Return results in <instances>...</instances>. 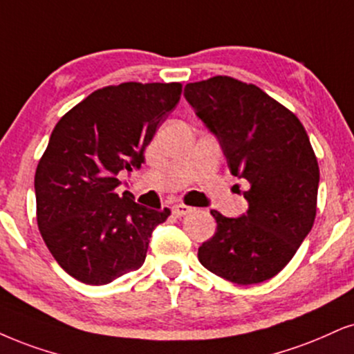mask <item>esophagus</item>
<instances>
[{"instance_id":"obj_1","label":"esophagus","mask_w":354,"mask_h":354,"mask_svg":"<svg viewBox=\"0 0 354 354\" xmlns=\"http://www.w3.org/2000/svg\"><path fill=\"white\" fill-rule=\"evenodd\" d=\"M192 210H194V208L189 207V205H184V203L174 205V207H172V213H174V215H176L177 218L189 215V213H192Z\"/></svg>"}]
</instances>
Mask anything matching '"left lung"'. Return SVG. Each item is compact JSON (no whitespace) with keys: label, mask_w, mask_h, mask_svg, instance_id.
<instances>
[{"label":"left lung","mask_w":354,"mask_h":354,"mask_svg":"<svg viewBox=\"0 0 354 354\" xmlns=\"http://www.w3.org/2000/svg\"><path fill=\"white\" fill-rule=\"evenodd\" d=\"M187 102L220 139L234 177L246 178V215L210 213L216 233L198 261L226 281L251 286L289 264L317 215L320 170L300 120L259 86L216 75L187 84Z\"/></svg>","instance_id":"1"}]
</instances>
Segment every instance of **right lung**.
Instances as JSON below:
<instances>
[{
  "label": "right lung",
  "instance_id": "1",
  "mask_svg": "<svg viewBox=\"0 0 354 354\" xmlns=\"http://www.w3.org/2000/svg\"><path fill=\"white\" fill-rule=\"evenodd\" d=\"M180 95L177 82L108 85L55 124L34 177L37 226L54 259L77 281L104 286L142 266L152 230L170 210H149L128 192L120 197L116 176L141 167Z\"/></svg>",
  "mask_w": 354,
  "mask_h": 354
}]
</instances>
